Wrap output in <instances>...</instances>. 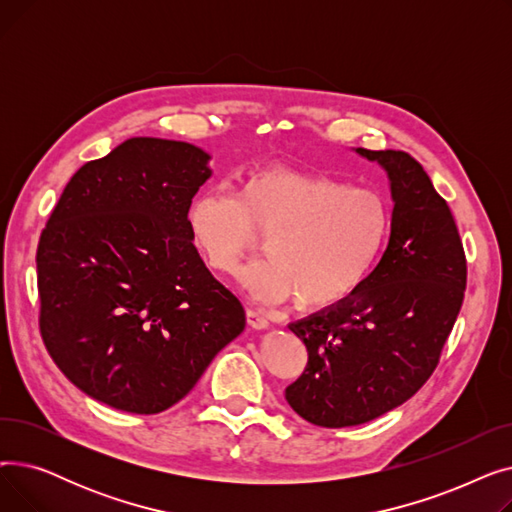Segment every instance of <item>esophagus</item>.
<instances>
[{"label": "esophagus", "instance_id": "obj_1", "mask_svg": "<svg viewBox=\"0 0 512 512\" xmlns=\"http://www.w3.org/2000/svg\"><path fill=\"white\" fill-rule=\"evenodd\" d=\"M247 321H249V326L255 328V330L270 328V319H267V317H265L261 311H257V309H247Z\"/></svg>", "mask_w": 512, "mask_h": 512}]
</instances>
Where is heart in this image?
<instances>
[{
    "label": "heart",
    "mask_w": 512,
    "mask_h": 512,
    "mask_svg": "<svg viewBox=\"0 0 512 512\" xmlns=\"http://www.w3.org/2000/svg\"><path fill=\"white\" fill-rule=\"evenodd\" d=\"M186 224L209 270L234 274L265 238L267 259L247 274L261 303L292 299L305 309L338 305L361 286L386 228L384 199L369 188L321 172L263 168L247 174L234 195L199 193Z\"/></svg>",
    "instance_id": "obj_1"
}]
</instances>
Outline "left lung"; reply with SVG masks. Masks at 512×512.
<instances>
[{
  "mask_svg": "<svg viewBox=\"0 0 512 512\" xmlns=\"http://www.w3.org/2000/svg\"><path fill=\"white\" fill-rule=\"evenodd\" d=\"M357 153L388 172L392 228L351 297L288 326L309 361L286 400L319 427L367 423L409 400L438 367L467 286L459 228L419 161L394 149Z\"/></svg>",
  "mask_w": 512,
  "mask_h": 512,
  "instance_id": "8db88e82",
  "label": "left lung"
}]
</instances>
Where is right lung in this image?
<instances>
[{
  "label": "right lung",
  "mask_w": 512,
  "mask_h": 512,
  "mask_svg": "<svg viewBox=\"0 0 512 512\" xmlns=\"http://www.w3.org/2000/svg\"><path fill=\"white\" fill-rule=\"evenodd\" d=\"M207 161L191 143L128 139L70 178L41 232L43 344L107 407L170 409L245 330V309L211 276L186 224Z\"/></svg>",
  "instance_id": "right-lung-1"
}]
</instances>
